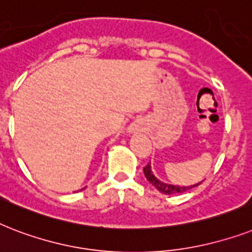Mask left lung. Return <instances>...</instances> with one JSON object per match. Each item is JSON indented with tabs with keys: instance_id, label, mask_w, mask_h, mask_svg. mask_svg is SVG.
<instances>
[{
	"instance_id": "left-lung-1",
	"label": "left lung",
	"mask_w": 252,
	"mask_h": 252,
	"mask_svg": "<svg viewBox=\"0 0 252 252\" xmlns=\"http://www.w3.org/2000/svg\"><path fill=\"white\" fill-rule=\"evenodd\" d=\"M143 172H144V176L148 180V182L158 189L160 192L165 195H176V194H182L185 191L190 190L192 187L199 186L202 182L195 183V185H190V186H180V185H170V183H165L162 181H160L158 178L155 177V174L152 173V169H151V164H148L147 166L143 168Z\"/></svg>"
}]
</instances>
